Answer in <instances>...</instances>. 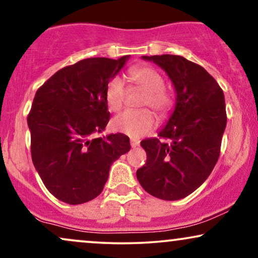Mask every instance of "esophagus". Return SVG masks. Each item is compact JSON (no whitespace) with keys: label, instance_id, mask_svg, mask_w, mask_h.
Here are the masks:
<instances>
[{"label":"esophagus","instance_id":"esophagus-1","mask_svg":"<svg viewBox=\"0 0 258 258\" xmlns=\"http://www.w3.org/2000/svg\"><path fill=\"white\" fill-rule=\"evenodd\" d=\"M138 145H139V140L132 138L131 139V146H132V148H137Z\"/></svg>","mask_w":258,"mask_h":258}]
</instances>
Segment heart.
<instances>
[{
  "mask_svg": "<svg viewBox=\"0 0 258 258\" xmlns=\"http://www.w3.org/2000/svg\"><path fill=\"white\" fill-rule=\"evenodd\" d=\"M130 76L140 89L146 91L143 106H150L157 113H163L169 108L171 102L170 94L164 89L163 76L150 67H136L130 70ZM127 88L122 78L114 77L108 82L106 88V101L112 112L121 109L125 102ZM156 125L153 114L148 109L126 110L120 113L112 120L114 131L123 133L132 138H140L151 131Z\"/></svg>",
  "mask_w": 258,
  "mask_h": 258,
  "instance_id": "1",
  "label": "heart"
}]
</instances>
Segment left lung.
Returning a JSON list of instances; mask_svg holds the SVG:
<instances>
[{
  "label": "left lung",
  "instance_id": "obj_1",
  "mask_svg": "<svg viewBox=\"0 0 258 258\" xmlns=\"http://www.w3.org/2000/svg\"><path fill=\"white\" fill-rule=\"evenodd\" d=\"M167 73L176 91L175 109L159 138L142 140L146 163L137 170L140 185L162 200H180L207 180L220 155L226 127L224 93L200 65L174 54L143 56Z\"/></svg>",
  "mask_w": 258,
  "mask_h": 258
}]
</instances>
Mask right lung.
I'll return each mask as SVG.
<instances>
[{"label": "right lung", "instance_id": "1", "mask_svg": "<svg viewBox=\"0 0 258 258\" xmlns=\"http://www.w3.org/2000/svg\"><path fill=\"white\" fill-rule=\"evenodd\" d=\"M128 58L82 59L57 71L35 93L27 116L32 161L58 200L80 205L95 199L113 162L131 149L122 133L93 138L110 118L106 88Z\"/></svg>", "mask_w": 258, "mask_h": 258}]
</instances>
